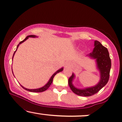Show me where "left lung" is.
I'll return each mask as SVG.
<instances>
[{
	"label": "left lung",
	"mask_w": 122,
	"mask_h": 122,
	"mask_svg": "<svg viewBox=\"0 0 122 122\" xmlns=\"http://www.w3.org/2000/svg\"><path fill=\"white\" fill-rule=\"evenodd\" d=\"M92 58L96 59L97 69L100 72V80L95 86L77 89L72 84V81L75 77L74 73L68 79V84L72 92L76 94L83 97L92 96L98 93L108 83L109 78V73L111 68V60L108 49L103 46L100 41H94V48L93 51L88 55Z\"/></svg>",
	"instance_id": "obj_1"
}]
</instances>
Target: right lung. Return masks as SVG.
Segmentation results:
<instances>
[{"instance_id": "right-lung-1", "label": "right lung", "mask_w": 122, "mask_h": 122, "mask_svg": "<svg viewBox=\"0 0 122 122\" xmlns=\"http://www.w3.org/2000/svg\"><path fill=\"white\" fill-rule=\"evenodd\" d=\"M37 37L36 36L33 35H29V36H26V38H25V39L23 40V41H20V42L19 43V44H18V46H17V48L18 47V46H19V45H20V44L22 43H23L24 41H26V39H28L29 37ZM17 49H16V50L15 51H14V54H13V57H14V54H15V53L16 52V51H17ZM62 70H63V68H61V69H58V70L57 71H56V72H55V73H54V74H53V75H52L51 77H50V80H49V81H48V82L47 83L46 85H45V86H44L41 87V88H39V89H26V88H25V87H24L22 86H21V87H22L24 89L26 90L29 91V92H34V93H39V92H45V91H46V90L49 87H50V86L51 85L52 82H53V78H54V76L56 75L57 74V73H59V72L62 71Z\"/></svg>"}]
</instances>
